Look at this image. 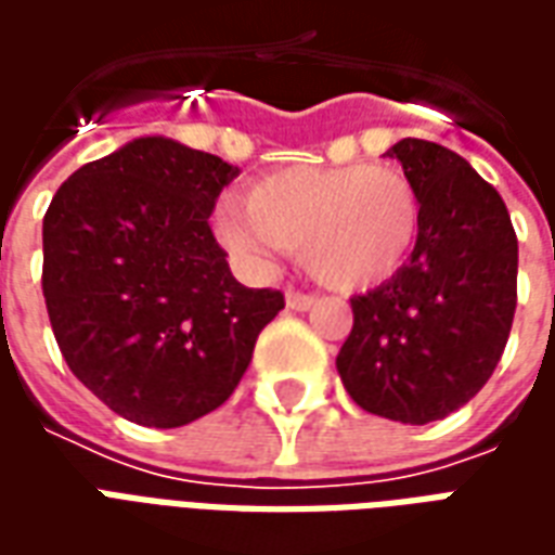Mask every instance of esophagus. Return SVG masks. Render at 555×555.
<instances>
[{"instance_id": "1", "label": "esophagus", "mask_w": 555, "mask_h": 555, "mask_svg": "<svg viewBox=\"0 0 555 555\" xmlns=\"http://www.w3.org/2000/svg\"><path fill=\"white\" fill-rule=\"evenodd\" d=\"M314 302L318 300H314L312 294H300V291H288L285 294V306H288L291 312H309Z\"/></svg>"}]
</instances>
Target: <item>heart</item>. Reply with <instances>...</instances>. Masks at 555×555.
<instances>
[{
  "label": "heart",
  "mask_w": 555,
  "mask_h": 555,
  "mask_svg": "<svg viewBox=\"0 0 555 555\" xmlns=\"http://www.w3.org/2000/svg\"><path fill=\"white\" fill-rule=\"evenodd\" d=\"M214 231L246 270L264 273L288 249L321 285L357 294L404 270L418 237V195L396 169L285 166L261 175L246 205L219 202Z\"/></svg>",
  "instance_id": "obj_1"
}]
</instances>
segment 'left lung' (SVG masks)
<instances>
[{
  "mask_svg": "<svg viewBox=\"0 0 555 555\" xmlns=\"http://www.w3.org/2000/svg\"><path fill=\"white\" fill-rule=\"evenodd\" d=\"M418 195V237L396 279L350 300L336 357L348 396L374 416L428 425L464 408L496 369L517 306V237L500 193L425 139L386 151Z\"/></svg>",
  "mask_w": 555,
  "mask_h": 555,
  "instance_id": "obj_1",
  "label": "left lung"
}]
</instances>
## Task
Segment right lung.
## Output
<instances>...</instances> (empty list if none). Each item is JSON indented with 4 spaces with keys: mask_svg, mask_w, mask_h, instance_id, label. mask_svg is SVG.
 <instances>
[{
    "mask_svg": "<svg viewBox=\"0 0 555 555\" xmlns=\"http://www.w3.org/2000/svg\"><path fill=\"white\" fill-rule=\"evenodd\" d=\"M241 175L139 137L67 178L43 217V300L67 369L118 416L181 428L225 404L285 297L231 276L207 217Z\"/></svg>",
    "mask_w": 555,
    "mask_h": 555,
    "instance_id": "obj_1",
    "label": "right lung"
}]
</instances>
